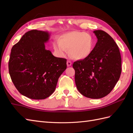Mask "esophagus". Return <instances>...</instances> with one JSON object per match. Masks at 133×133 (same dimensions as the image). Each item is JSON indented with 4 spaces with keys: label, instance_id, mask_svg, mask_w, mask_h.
<instances>
[{
    "label": "esophagus",
    "instance_id": "esophagus-1",
    "mask_svg": "<svg viewBox=\"0 0 133 133\" xmlns=\"http://www.w3.org/2000/svg\"><path fill=\"white\" fill-rule=\"evenodd\" d=\"M66 64H67L68 66H70L71 65V62L70 61H69V60H68L67 62H66Z\"/></svg>",
    "mask_w": 133,
    "mask_h": 133
}]
</instances>
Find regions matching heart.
<instances>
[{
  "mask_svg": "<svg viewBox=\"0 0 133 133\" xmlns=\"http://www.w3.org/2000/svg\"><path fill=\"white\" fill-rule=\"evenodd\" d=\"M95 46L93 37L81 31H71L64 34L53 43L55 51L59 56L65 57L66 49L72 58L83 60L91 54Z\"/></svg>",
  "mask_w": 133,
  "mask_h": 133,
  "instance_id": "obj_1",
  "label": "heart"
}]
</instances>
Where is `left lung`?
<instances>
[{
    "label": "left lung",
    "mask_w": 133,
    "mask_h": 133,
    "mask_svg": "<svg viewBox=\"0 0 133 133\" xmlns=\"http://www.w3.org/2000/svg\"><path fill=\"white\" fill-rule=\"evenodd\" d=\"M93 33L98 41L87 58L75 62V82L78 91L85 97L100 99L111 92L122 72V58L114 39L101 30Z\"/></svg>",
    "instance_id": "obj_1"
}]
</instances>
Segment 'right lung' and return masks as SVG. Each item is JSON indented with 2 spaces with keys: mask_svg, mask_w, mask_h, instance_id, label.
Instances as JSON below:
<instances>
[{
  "mask_svg": "<svg viewBox=\"0 0 133 133\" xmlns=\"http://www.w3.org/2000/svg\"><path fill=\"white\" fill-rule=\"evenodd\" d=\"M49 32L32 30L12 48L9 72L15 88L32 99H44L55 91L60 76L66 68V59L55 57L45 49Z\"/></svg>",
  "mask_w": 133,
  "mask_h": 133,
  "instance_id": "1",
  "label": "right lung"
}]
</instances>
